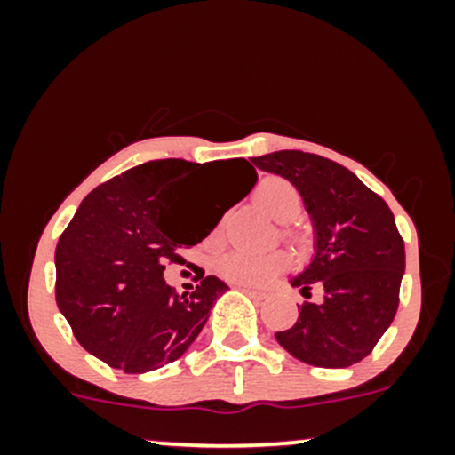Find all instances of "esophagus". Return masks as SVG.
<instances>
[{
    "instance_id": "obj_1",
    "label": "esophagus",
    "mask_w": 455,
    "mask_h": 455,
    "mask_svg": "<svg viewBox=\"0 0 455 455\" xmlns=\"http://www.w3.org/2000/svg\"><path fill=\"white\" fill-rule=\"evenodd\" d=\"M239 289H242L243 293H248L250 297H257V299H265V293H263V291H257V289H248V286H239Z\"/></svg>"
}]
</instances>
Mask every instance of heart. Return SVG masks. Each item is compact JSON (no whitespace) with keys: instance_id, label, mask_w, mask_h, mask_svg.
<instances>
[{"instance_id":"heart-1","label":"heart","mask_w":455,"mask_h":455,"mask_svg":"<svg viewBox=\"0 0 455 455\" xmlns=\"http://www.w3.org/2000/svg\"><path fill=\"white\" fill-rule=\"evenodd\" d=\"M254 201L260 210L274 218L275 222H293L301 212L299 190L284 177H265L254 190ZM220 231H213L212 239H218ZM293 242H301L299 233H289ZM286 267V257L282 252L254 254L245 250H231L216 259V271L222 278L237 282V284H263L271 275Z\"/></svg>"}]
</instances>
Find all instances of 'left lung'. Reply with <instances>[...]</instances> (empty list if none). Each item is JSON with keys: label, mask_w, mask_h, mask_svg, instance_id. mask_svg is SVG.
<instances>
[{"label": "left lung", "mask_w": 455, "mask_h": 455, "mask_svg": "<svg viewBox=\"0 0 455 455\" xmlns=\"http://www.w3.org/2000/svg\"><path fill=\"white\" fill-rule=\"evenodd\" d=\"M260 171L289 180L315 231V257L291 278L304 297L291 329L275 340L299 362L348 368L372 353L398 310L404 242L394 213L357 175L316 154L284 149L252 158Z\"/></svg>", "instance_id": "8db88e82"}]
</instances>
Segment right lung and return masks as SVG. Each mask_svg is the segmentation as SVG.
I'll list each match as a JSON object with an SVG mask.
<instances>
[{
    "mask_svg": "<svg viewBox=\"0 0 455 455\" xmlns=\"http://www.w3.org/2000/svg\"><path fill=\"white\" fill-rule=\"evenodd\" d=\"M224 170L238 180L232 201L222 211L198 214L202 195ZM257 180L243 158L218 164L169 158L93 188L55 250L57 307L78 344L126 374L180 359L228 286L201 274L196 291L177 295L162 275L164 263L181 260L177 248L203 242Z\"/></svg>",
    "mask_w": 455,
    "mask_h": 455,
    "instance_id": "add662e5",
    "label": "right lung"
}]
</instances>
